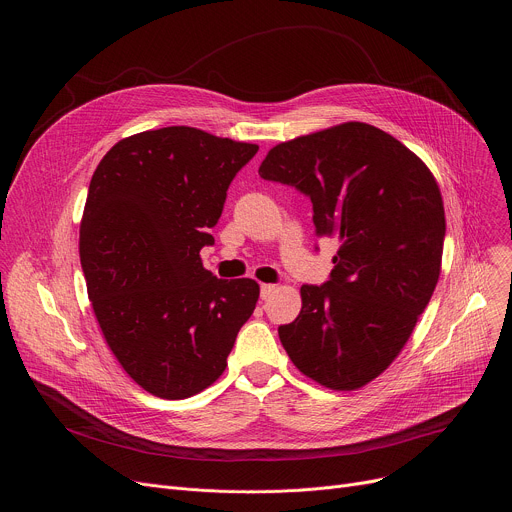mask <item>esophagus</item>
<instances>
[{
	"instance_id": "obj_1",
	"label": "esophagus",
	"mask_w": 512,
	"mask_h": 512,
	"mask_svg": "<svg viewBox=\"0 0 512 512\" xmlns=\"http://www.w3.org/2000/svg\"><path fill=\"white\" fill-rule=\"evenodd\" d=\"M273 291H275V285H271V283H263V285H261V300L271 298V296H273Z\"/></svg>"
}]
</instances>
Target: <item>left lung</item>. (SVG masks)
Returning a JSON list of instances; mask_svg holds the SVG:
<instances>
[{
    "mask_svg": "<svg viewBox=\"0 0 512 512\" xmlns=\"http://www.w3.org/2000/svg\"><path fill=\"white\" fill-rule=\"evenodd\" d=\"M314 206L316 237L336 239L324 285L279 326L298 371L332 391L369 385L399 356L442 271L446 212L431 170L383 129L346 121L281 141L259 166Z\"/></svg>",
    "mask_w": 512,
    "mask_h": 512,
    "instance_id": "8db88e82",
    "label": "left lung"
}]
</instances>
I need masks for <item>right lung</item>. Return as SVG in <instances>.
Instances as JSON below:
<instances>
[{
  "mask_svg": "<svg viewBox=\"0 0 512 512\" xmlns=\"http://www.w3.org/2000/svg\"><path fill=\"white\" fill-rule=\"evenodd\" d=\"M259 145L174 125L117 141L85 202L79 253L107 346L148 393L186 399L227 369L259 300L255 279H216L200 249L229 184Z\"/></svg>",
  "mask_w": 512,
  "mask_h": 512,
  "instance_id": "right-lung-1",
  "label": "right lung"
}]
</instances>
